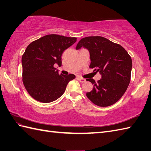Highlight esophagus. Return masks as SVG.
Listing matches in <instances>:
<instances>
[{"label": "esophagus", "mask_w": 151, "mask_h": 151, "mask_svg": "<svg viewBox=\"0 0 151 151\" xmlns=\"http://www.w3.org/2000/svg\"><path fill=\"white\" fill-rule=\"evenodd\" d=\"M78 79L79 81H80L81 83H84V82H86V79H84V78H81V77H78Z\"/></svg>", "instance_id": "34e87169"}]
</instances>
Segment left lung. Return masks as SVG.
<instances>
[{
	"mask_svg": "<svg viewBox=\"0 0 151 151\" xmlns=\"http://www.w3.org/2000/svg\"><path fill=\"white\" fill-rule=\"evenodd\" d=\"M84 47L90 52V68L99 72L101 79L97 83L86 79L93 84L87 97L101 107L111 106L118 101L129 84L132 60L127 51L119 44L102 36H88L82 38L76 50Z\"/></svg>",
	"mask_w": 151,
	"mask_h": 151,
	"instance_id": "1",
	"label": "left lung"
}]
</instances>
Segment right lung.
<instances>
[{
  "mask_svg": "<svg viewBox=\"0 0 151 151\" xmlns=\"http://www.w3.org/2000/svg\"><path fill=\"white\" fill-rule=\"evenodd\" d=\"M77 41L74 37L58 35L44 36L27 47L22 58V80L29 94L35 100L48 103L63 95L76 76L59 73L54 67L61 65L64 50Z\"/></svg>",
  "mask_w": 151,
  "mask_h": 151,
  "instance_id": "add662e5",
  "label": "right lung"
}]
</instances>
